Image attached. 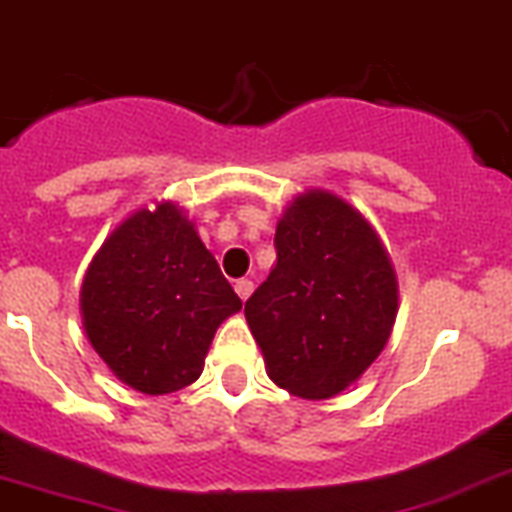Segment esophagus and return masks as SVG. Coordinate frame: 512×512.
<instances>
[{"mask_svg":"<svg viewBox=\"0 0 512 512\" xmlns=\"http://www.w3.org/2000/svg\"><path fill=\"white\" fill-rule=\"evenodd\" d=\"M235 292H238L240 300L251 298V292H253V282H251V279H238V282H235Z\"/></svg>","mask_w":512,"mask_h":512,"instance_id":"obj_1","label":"esophagus"}]
</instances>
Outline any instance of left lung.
<instances>
[{
    "label": "left lung",
    "mask_w": 512,
    "mask_h": 512,
    "mask_svg": "<svg viewBox=\"0 0 512 512\" xmlns=\"http://www.w3.org/2000/svg\"><path fill=\"white\" fill-rule=\"evenodd\" d=\"M277 266L246 300L269 378L300 399H331L381 355L396 318V277L381 238L326 191L287 207Z\"/></svg>",
    "instance_id": "left-lung-1"
}]
</instances>
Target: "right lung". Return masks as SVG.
<instances>
[{
	"instance_id": "1",
	"label": "right lung",
	"mask_w": 512,
	"mask_h": 512,
	"mask_svg": "<svg viewBox=\"0 0 512 512\" xmlns=\"http://www.w3.org/2000/svg\"><path fill=\"white\" fill-rule=\"evenodd\" d=\"M240 305L194 225L170 202L116 227L82 285L90 344L121 381L150 396L199 378L214 331Z\"/></svg>"
}]
</instances>
